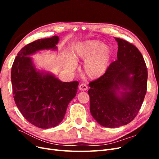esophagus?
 Instances as JSON below:
<instances>
[{
    "mask_svg": "<svg viewBox=\"0 0 159 159\" xmlns=\"http://www.w3.org/2000/svg\"><path fill=\"white\" fill-rule=\"evenodd\" d=\"M79 88H80V89L81 91H86V90H88V85H86V84L82 83V84H81L80 85Z\"/></svg>",
    "mask_w": 159,
    "mask_h": 159,
    "instance_id": "esophagus-1",
    "label": "esophagus"
}]
</instances>
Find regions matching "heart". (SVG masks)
I'll use <instances>...</instances> for the list:
<instances>
[{
  "instance_id": "b5f03b06",
  "label": "heart",
  "mask_w": 159,
  "mask_h": 159,
  "mask_svg": "<svg viewBox=\"0 0 159 159\" xmlns=\"http://www.w3.org/2000/svg\"><path fill=\"white\" fill-rule=\"evenodd\" d=\"M111 56V48L95 40L80 43L75 48L73 54L74 58L86 60L84 66V72L87 76L92 79L99 78L105 73ZM68 68L70 70H73L74 66L69 64Z\"/></svg>"
}]
</instances>
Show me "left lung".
Returning a JSON list of instances; mask_svg holds the SVG:
<instances>
[{
    "mask_svg": "<svg viewBox=\"0 0 159 159\" xmlns=\"http://www.w3.org/2000/svg\"><path fill=\"white\" fill-rule=\"evenodd\" d=\"M115 40L117 60L102 76L91 81L88 90L93 117L110 128L125 125L135 118L147 89L148 71L141 53L131 43L119 38ZM121 88L124 91L119 97L116 91Z\"/></svg>",
    "mask_w": 159,
    "mask_h": 159,
    "instance_id": "1",
    "label": "left lung"
}]
</instances>
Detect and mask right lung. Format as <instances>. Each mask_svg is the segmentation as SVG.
I'll return each mask as SVG.
<instances>
[{
  "mask_svg": "<svg viewBox=\"0 0 159 159\" xmlns=\"http://www.w3.org/2000/svg\"><path fill=\"white\" fill-rule=\"evenodd\" d=\"M58 36L39 39L19 51L11 69L14 102L27 121L37 127H54L63 120L74 98L79 82H62L51 74L37 71L28 55L44 49H56Z\"/></svg>",
  "mask_w": 159,
  "mask_h": 159,
  "instance_id": "obj_1",
  "label": "right lung"
}]
</instances>
